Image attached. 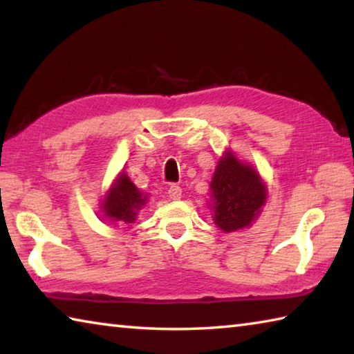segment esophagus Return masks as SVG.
<instances>
[{
	"mask_svg": "<svg viewBox=\"0 0 354 354\" xmlns=\"http://www.w3.org/2000/svg\"><path fill=\"white\" fill-rule=\"evenodd\" d=\"M181 195H183V190H181V187H179L178 184H171L170 187H169V196L171 200H179L181 198Z\"/></svg>",
	"mask_w": 354,
	"mask_h": 354,
	"instance_id": "34e87169",
	"label": "esophagus"
}]
</instances>
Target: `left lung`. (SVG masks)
<instances>
[{
  "mask_svg": "<svg viewBox=\"0 0 354 354\" xmlns=\"http://www.w3.org/2000/svg\"><path fill=\"white\" fill-rule=\"evenodd\" d=\"M214 220L225 232L251 225L266 203L267 190L257 173L232 154L220 159L212 183Z\"/></svg>",
  "mask_w": 354,
  "mask_h": 354,
  "instance_id": "obj_1",
  "label": "left lung"
}]
</instances>
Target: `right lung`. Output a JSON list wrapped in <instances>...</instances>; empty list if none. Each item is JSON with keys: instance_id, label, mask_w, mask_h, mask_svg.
I'll return each instance as SVG.
<instances>
[{"instance_id": "add662e5", "label": "right lung", "mask_w": 354, "mask_h": 354, "mask_svg": "<svg viewBox=\"0 0 354 354\" xmlns=\"http://www.w3.org/2000/svg\"><path fill=\"white\" fill-rule=\"evenodd\" d=\"M147 196L140 194L127 173H122L104 200V214L112 221L133 223L137 211L145 205Z\"/></svg>"}]
</instances>
